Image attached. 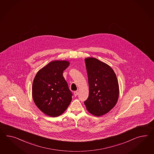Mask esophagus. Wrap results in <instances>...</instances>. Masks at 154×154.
<instances>
[{
    "label": "esophagus",
    "instance_id": "34e87169",
    "mask_svg": "<svg viewBox=\"0 0 154 154\" xmlns=\"http://www.w3.org/2000/svg\"><path fill=\"white\" fill-rule=\"evenodd\" d=\"M73 94H74V95H75V96H76L78 95V91H74V92H73Z\"/></svg>",
    "mask_w": 154,
    "mask_h": 154
}]
</instances>
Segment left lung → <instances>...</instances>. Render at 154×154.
Returning <instances> with one entry per match:
<instances>
[{"mask_svg": "<svg viewBox=\"0 0 154 154\" xmlns=\"http://www.w3.org/2000/svg\"><path fill=\"white\" fill-rule=\"evenodd\" d=\"M85 61L89 95L84 104L92 115L100 116L116 105L119 91L118 79L112 68L106 63L94 58H88Z\"/></svg>", "mask_w": 154, "mask_h": 154, "instance_id": "8db88e82", "label": "left lung"}]
</instances>
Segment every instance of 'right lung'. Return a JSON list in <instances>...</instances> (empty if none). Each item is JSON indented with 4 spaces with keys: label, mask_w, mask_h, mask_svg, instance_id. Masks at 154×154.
Instances as JSON below:
<instances>
[{
    "label": "right lung",
    "mask_w": 154,
    "mask_h": 154,
    "mask_svg": "<svg viewBox=\"0 0 154 154\" xmlns=\"http://www.w3.org/2000/svg\"><path fill=\"white\" fill-rule=\"evenodd\" d=\"M69 65L66 60H55L38 71L32 84V97L36 105L49 116L61 115L71 103L72 93L63 73Z\"/></svg>",
    "instance_id": "1"
}]
</instances>
